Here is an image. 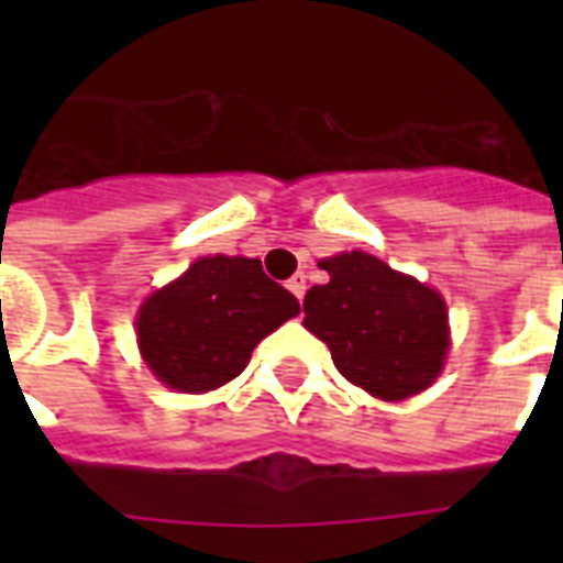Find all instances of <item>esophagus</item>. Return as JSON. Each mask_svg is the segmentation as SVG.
Wrapping results in <instances>:
<instances>
[{"label": "esophagus", "mask_w": 563, "mask_h": 563, "mask_svg": "<svg viewBox=\"0 0 563 563\" xmlns=\"http://www.w3.org/2000/svg\"><path fill=\"white\" fill-rule=\"evenodd\" d=\"M289 291L298 300H303V295H307V274H303V272L295 274V277L289 280Z\"/></svg>", "instance_id": "34e87169"}]
</instances>
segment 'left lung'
Wrapping results in <instances>:
<instances>
[{"mask_svg":"<svg viewBox=\"0 0 563 563\" xmlns=\"http://www.w3.org/2000/svg\"><path fill=\"white\" fill-rule=\"evenodd\" d=\"M321 268L330 283L307 291L303 327L330 347L339 374L383 400L435 383L450 347L441 295L362 251Z\"/></svg>","mask_w":563,"mask_h":563,"instance_id":"obj_1","label":"left lung"}]
</instances>
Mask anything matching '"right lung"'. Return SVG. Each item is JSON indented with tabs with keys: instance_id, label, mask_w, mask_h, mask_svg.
<instances>
[{
	"instance_id": "right-lung-1",
	"label": "right lung",
	"mask_w": 563,
	"mask_h": 563,
	"mask_svg": "<svg viewBox=\"0 0 563 563\" xmlns=\"http://www.w3.org/2000/svg\"><path fill=\"white\" fill-rule=\"evenodd\" d=\"M298 312V298L265 277L260 260L203 256L145 300L136 339L161 383L210 391L242 374L256 344Z\"/></svg>"
}]
</instances>
